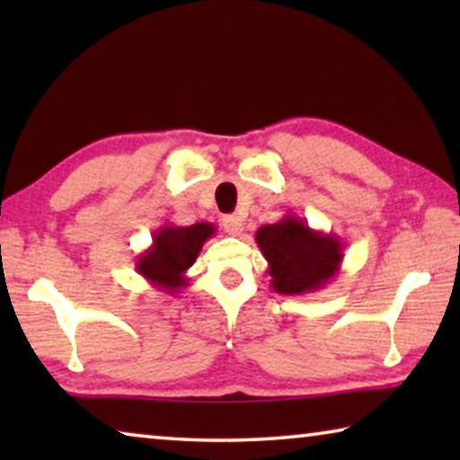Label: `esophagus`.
<instances>
[{"label": "esophagus", "mask_w": 460, "mask_h": 460, "mask_svg": "<svg viewBox=\"0 0 460 460\" xmlns=\"http://www.w3.org/2000/svg\"><path fill=\"white\" fill-rule=\"evenodd\" d=\"M223 229H225V233H229V235H241V233H243V219L237 215L225 217Z\"/></svg>", "instance_id": "obj_1"}]
</instances>
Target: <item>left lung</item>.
<instances>
[{
	"instance_id": "obj_1",
	"label": "left lung",
	"mask_w": 460,
	"mask_h": 460,
	"mask_svg": "<svg viewBox=\"0 0 460 460\" xmlns=\"http://www.w3.org/2000/svg\"><path fill=\"white\" fill-rule=\"evenodd\" d=\"M255 241L268 261L271 288L278 294L318 292L332 282L342 261V241L332 233L316 231L296 215L263 225Z\"/></svg>"
}]
</instances>
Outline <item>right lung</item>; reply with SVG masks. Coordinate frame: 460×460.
Returning a JSON list of instances; mask_svg holds the SVG:
<instances>
[{
	"mask_svg": "<svg viewBox=\"0 0 460 460\" xmlns=\"http://www.w3.org/2000/svg\"><path fill=\"white\" fill-rule=\"evenodd\" d=\"M215 231L213 223H194L189 227L162 225L154 231L152 245L137 255V274L162 292H181L189 286L186 270L197 261L202 245Z\"/></svg>",
	"mask_w": 460,
	"mask_h": 460,
	"instance_id": "right-lung-1",
	"label": "right lung"
}]
</instances>
